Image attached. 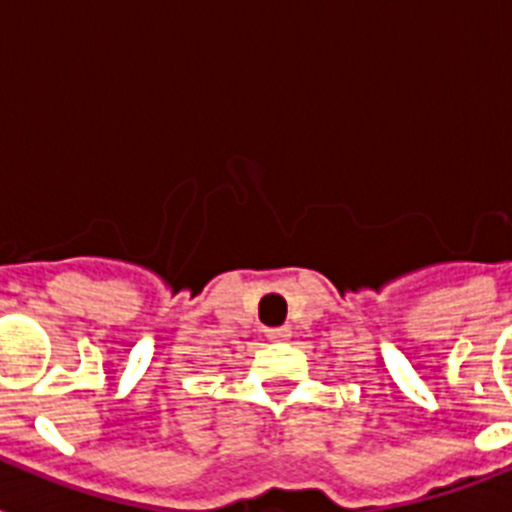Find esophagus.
Listing matches in <instances>:
<instances>
[{
	"instance_id": "esophagus-1",
	"label": "esophagus",
	"mask_w": 512,
	"mask_h": 512,
	"mask_svg": "<svg viewBox=\"0 0 512 512\" xmlns=\"http://www.w3.org/2000/svg\"><path fill=\"white\" fill-rule=\"evenodd\" d=\"M289 336H292V330H289V328H269V330H266V338H269V341H287Z\"/></svg>"
}]
</instances>
